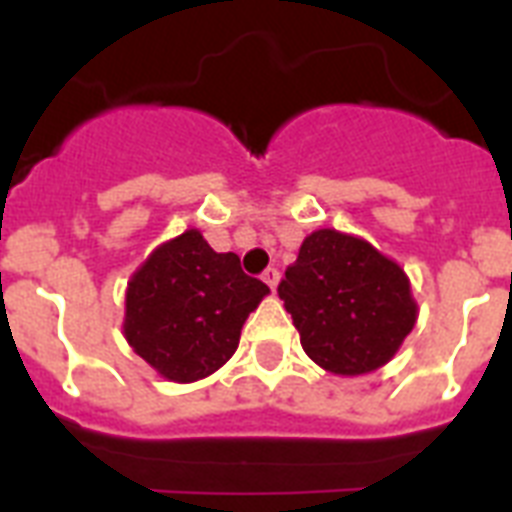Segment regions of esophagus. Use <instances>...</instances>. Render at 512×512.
<instances>
[{
    "mask_svg": "<svg viewBox=\"0 0 512 512\" xmlns=\"http://www.w3.org/2000/svg\"><path fill=\"white\" fill-rule=\"evenodd\" d=\"M263 281L276 292V287H279V271H276V268H268V271L263 273Z\"/></svg>",
    "mask_w": 512,
    "mask_h": 512,
    "instance_id": "1",
    "label": "esophagus"
}]
</instances>
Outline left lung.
I'll list each match as a JSON object with an SVG mask.
<instances>
[{
    "instance_id": "1",
    "label": "left lung",
    "mask_w": 512,
    "mask_h": 512,
    "mask_svg": "<svg viewBox=\"0 0 512 512\" xmlns=\"http://www.w3.org/2000/svg\"><path fill=\"white\" fill-rule=\"evenodd\" d=\"M279 297L308 358L337 377L388 364L420 313L404 268L356 233L335 228L305 236Z\"/></svg>"
}]
</instances>
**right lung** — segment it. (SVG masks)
Instances as JSON below:
<instances>
[{
  "label": "right lung",
  "mask_w": 512,
  "mask_h": 512,
  "mask_svg": "<svg viewBox=\"0 0 512 512\" xmlns=\"http://www.w3.org/2000/svg\"><path fill=\"white\" fill-rule=\"evenodd\" d=\"M265 295L271 289L241 271L239 255L215 252L199 228H188L127 281L124 340L164 380H204L236 353L241 327Z\"/></svg>",
  "instance_id": "1"
}]
</instances>
